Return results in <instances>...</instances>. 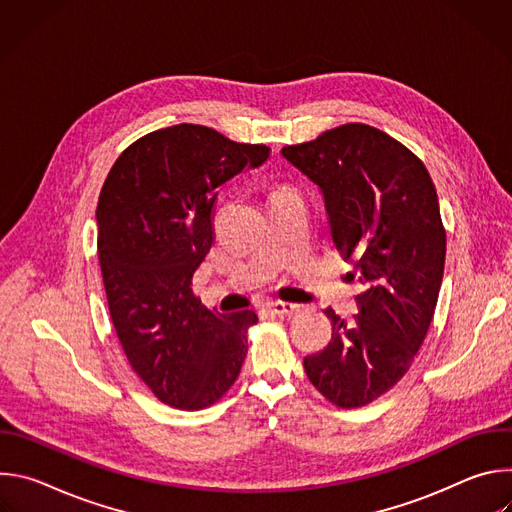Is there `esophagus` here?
<instances>
[{
  "label": "esophagus",
  "mask_w": 512,
  "mask_h": 512,
  "mask_svg": "<svg viewBox=\"0 0 512 512\" xmlns=\"http://www.w3.org/2000/svg\"><path fill=\"white\" fill-rule=\"evenodd\" d=\"M267 308L277 314V316H289L294 314L298 310V304H291V302H281V300H275V302H269Z\"/></svg>",
  "instance_id": "esophagus-1"
}]
</instances>
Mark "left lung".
<instances>
[{
	"label": "left lung",
	"mask_w": 512,
	"mask_h": 512,
	"mask_svg": "<svg viewBox=\"0 0 512 512\" xmlns=\"http://www.w3.org/2000/svg\"><path fill=\"white\" fill-rule=\"evenodd\" d=\"M281 156L314 182L338 251L364 285L354 322L332 308V340L304 358L310 383L338 407H362L409 371L440 294L446 231L435 186L403 143L346 123Z\"/></svg>",
	"instance_id": "1"
}]
</instances>
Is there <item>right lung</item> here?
Segmentation results:
<instances>
[{"label": "right lung", "mask_w": 512, "mask_h": 512, "mask_svg": "<svg viewBox=\"0 0 512 512\" xmlns=\"http://www.w3.org/2000/svg\"><path fill=\"white\" fill-rule=\"evenodd\" d=\"M267 158V145L180 123L129 145L103 184L97 247L111 320L131 369L176 409L216 403L241 373L259 318L204 308L192 275L212 247L218 186Z\"/></svg>", "instance_id": "obj_1"}]
</instances>
